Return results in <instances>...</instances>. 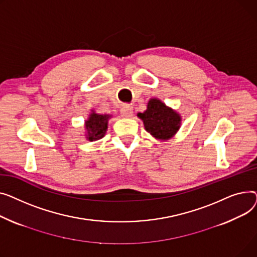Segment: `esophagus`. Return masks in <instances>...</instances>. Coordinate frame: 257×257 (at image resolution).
Masks as SVG:
<instances>
[{
    "mask_svg": "<svg viewBox=\"0 0 257 257\" xmlns=\"http://www.w3.org/2000/svg\"><path fill=\"white\" fill-rule=\"evenodd\" d=\"M120 113H121V116L124 118H130L133 116V107L128 104L122 105V108L120 109Z\"/></svg>",
    "mask_w": 257,
    "mask_h": 257,
    "instance_id": "esophagus-1",
    "label": "esophagus"
}]
</instances>
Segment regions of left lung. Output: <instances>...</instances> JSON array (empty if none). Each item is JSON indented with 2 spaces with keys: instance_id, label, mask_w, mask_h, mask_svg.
<instances>
[{
  "instance_id": "8db88e82",
  "label": "left lung",
  "mask_w": 257,
  "mask_h": 257,
  "mask_svg": "<svg viewBox=\"0 0 257 257\" xmlns=\"http://www.w3.org/2000/svg\"><path fill=\"white\" fill-rule=\"evenodd\" d=\"M137 116L143 121L145 131L160 141L172 139L182 126L180 114L157 97L150 98L146 110Z\"/></svg>"
}]
</instances>
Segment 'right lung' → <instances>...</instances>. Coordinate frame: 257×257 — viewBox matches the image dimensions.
Segmentation results:
<instances>
[{"label": "right lung", "instance_id": "obj_1", "mask_svg": "<svg viewBox=\"0 0 257 257\" xmlns=\"http://www.w3.org/2000/svg\"><path fill=\"white\" fill-rule=\"evenodd\" d=\"M111 118L112 115L110 114H99L92 109L84 123V136L86 140L92 142L103 138L107 133L109 120Z\"/></svg>", "mask_w": 257, "mask_h": 257}]
</instances>
